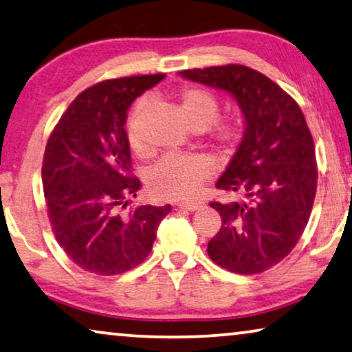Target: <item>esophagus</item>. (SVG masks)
Returning a JSON list of instances; mask_svg holds the SVG:
<instances>
[{
    "instance_id": "1",
    "label": "esophagus",
    "mask_w": 352,
    "mask_h": 352,
    "mask_svg": "<svg viewBox=\"0 0 352 352\" xmlns=\"http://www.w3.org/2000/svg\"><path fill=\"white\" fill-rule=\"evenodd\" d=\"M201 206H202L201 202H186V204H178L177 208L188 210V212H194V210H197Z\"/></svg>"
}]
</instances>
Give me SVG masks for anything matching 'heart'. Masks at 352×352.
Listing matches in <instances>:
<instances>
[{"instance_id": "heart-1", "label": "heart", "mask_w": 352, "mask_h": 352, "mask_svg": "<svg viewBox=\"0 0 352 352\" xmlns=\"http://www.w3.org/2000/svg\"><path fill=\"white\" fill-rule=\"evenodd\" d=\"M139 102L126 122V140L131 151L138 156L146 153L142 131H140ZM221 109L213 93L197 87H185L180 91V110L183 117L194 129L208 128V139L223 156H230L239 148L245 135V120L235 113L214 122ZM214 170V162L206 155L164 156L148 174V191L160 201L182 202L196 197L204 182L208 180Z\"/></svg>"}]
</instances>
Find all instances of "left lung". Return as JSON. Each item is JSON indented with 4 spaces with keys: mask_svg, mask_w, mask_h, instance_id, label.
Wrapping results in <instances>:
<instances>
[{
    "mask_svg": "<svg viewBox=\"0 0 352 352\" xmlns=\"http://www.w3.org/2000/svg\"><path fill=\"white\" fill-rule=\"evenodd\" d=\"M180 76L230 93L242 109L243 140L217 182L239 201L210 202L221 228L207 253L234 274H262L291 253L310 219L318 164L307 120L289 94L248 66L185 69Z\"/></svg>",
    "mask_w": 352,
    "mask_h": 352,
    "instance_id": "1",
    "label": "left lung"
}]
</instances>
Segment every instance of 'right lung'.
<instances>
[{"mask_svg":"<svg viewBox=\"0 0 352 352\" xmlns=\"http://www.w3.org/2000/svg\"><path fill=\"white\" fill-rule=\"evenodd\" d=\"M166 74L109 78L69 104L47 140L42 186L56 242L80 269L112 276L142 264L172 207L123 210L140 190L126 140L128 109Z\"/></svg>","mask_w":352,"mask_h":352,"instance_id":"add662e5","label":"right lung"}]
</instances>
